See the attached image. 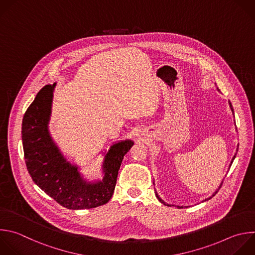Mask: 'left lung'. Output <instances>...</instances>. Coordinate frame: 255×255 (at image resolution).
<instances>
[{
  "label": "left lung",
  "mask_w": 255,
  "mask_h": 255,
  "mask_svg": "<svg viewBox=\"0 0 255 255\" xmlns=\"http://www.w3.org/2000/svg\"><path fill=\"white\" fill-rule=\"evenodd\" d=\"M229 104H230V107H231V110H232V112H233V108H232V105H231V103H230V102H229ZM237 149H238V148H237ZM235 155H236V154H235ZM234 158H235V156H233V158H232V160H231V163H230V165H231V164H232V162H233V160H234ZM221 185H222V183H221V184H220V186H219V189H220V187H221ZM219 189H217V190H216V191H215V192H214V193H213V194H212V196H211V197H209V198H207V199H205V201H206V200H209V199H211V198H212V197H213V196H214V195H215V194H216V193H217V192H218V190H219ZM156 197H157V198H158V199H159V201H161V203H163V204H164V205H167V206H171V205H169V204H167V203H165V202H164V201H163V200H162V199H161V198H160V197H159V196H158V194H157V193H156ZM179 208H183V207H182V206H181V207H180V206H179Z\"/></svg>",
  "instance_id": "8db88e82"
}]
</instances>
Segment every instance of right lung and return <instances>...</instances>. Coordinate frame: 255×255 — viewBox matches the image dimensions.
I'll return each instance as SVG.
<instances>
[{
	"label": "right lung",
	"instance_id": "right-lung-1",
	"mask_svg": "<svg viewBox=\"0 0 255 255\" xmlns=\"http://www.w3.org/2000/svg\"><path fill=\"white\" fill-rule=\"evenodd\" d=\"M55 86L56 83L44 86L23 118L22 140L29 174L46 194L68 209L104 205L114 193L124 155L134 143L125 140L112 145L103 163V179L94 183L84 180L78 167L67 162L60 153L48 131Z\"/></svg>",
	"mask_w": 255,
	"mask_h": 255
}]
</instances>
